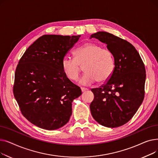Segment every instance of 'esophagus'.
Wrapping results in <instances>:
<instances>
[{
	"mask_svg": "<svg viewBox=\"0 0 158 158\" xmlns=\"http://www.w3.org/2000/svg\"><path fill=\"white\" fill-rule=\"evenodd\" d=\"M81 92H85V91L88 90V89L85 88H81Z\"/></svg>",
	"mask_w": 158,
	"mask_h": 158,
	"instance_id": "34e87169",
	"label": "esophagus"
}]
</instances>
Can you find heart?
Wrapping results in <instances>:
<instances>
[{
    "mask_svg": "<svg viewBox=\"0 0 158 158\" xmlns=\"http://www.w3.org/2000/svg\"><path fill=\"white\" fill-rule=\"evenodd\" d=\"M84 66L86 72L80 81L82 85H90L97 81L99 82L108 80L114 69V60L112 52L103 48L99 44L89 42L85 44L74 51V59L65 57L61 62V69L69 80L76 81L79 79Z\"/></svg>",
    "mask_w": 158,
    "mask_h": 158,
    "instance_id": "obj_1",
    "label": "heart"
}]
</instances>
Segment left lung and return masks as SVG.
Listing matches in <instances>:
<instances>
[{"label": "left lung", "instance_id": "left-lung-1", "mask_svg": "<svg viewBox=\"0 0 158 158\" xmlns=\"http://www.w3.org/2000/svg\"><path fill=\"white\" fill-rule=\"evenodd\" d=\"M92 38L107 45L114 57V69L105 85L92 89L91 113L101 125L118 127L132 118L143 101L145 65L136 49L126 40L104 31L94 33Z\"/></svg>", "mask_w": 158, "mask_h": 158}]
</instances>
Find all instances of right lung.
Listing matches in <instances>:
<instances>
[{
  "instance_id": "right-lung-1",
  "label": "right lung",
  "mask_w": 158,
  "mask_h": 158,
  "mask_svg": "<svg viewBox=\"0 0 158 158\" xmlns=\"http://www.w3.org/2000/svg\"><path fill=\"white\" fill-rule=\"evenodd\" d=\"M80 37L44 35L19 62L14 96L22 114L40 128L55 130L64 126L72 115L73 101L82 94L61 69L64 56Z\"/></svg>"
}]
</instances>
